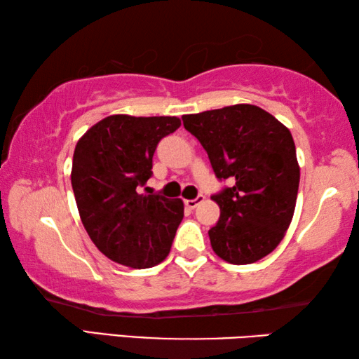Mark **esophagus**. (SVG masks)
<instances>
[{
	"mask_svg": "<svg viewBox=\"0 0 359 359\" xmlns=\"http://www.w3.org/2000/svg\"><path fill=\"white\" fill-rule=\"evenodd\" d=\"M203 201H204V196H203V194H199V196L194 198V199H185V205H187V209L193 210L199 203H203Z\"/></svg>",
	"mask_w": 359,
	"mask_h": 359,
	"instance_id": "1",
	"label": "esophagus"
}]
</instances>
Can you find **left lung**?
Returning a JSON list of instances; mask_svg holds the SVG:
<instances>
[{"label":"left lung","instance_id":"left-lung-1","mask_svg":"<svg viewBox=\"0 0 359 359\" xmlns=\"http://www.w3.org/2000/svg\"><path fill=\"white\" fill-rule=\"evenodd\" d=\"M208 151L218 179L233 187L214 194L220 218L210 245L231 264H252L274 252L293 220L299 165L290 130L253 104L182 117Z\"/></svg>","mask_w":359,"mask_h":359}]
</instances>
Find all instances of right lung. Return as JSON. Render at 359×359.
Wrapping results in <instances>:
<instances>
[{"mask_svg": "<svg viewBox=\"0 0 359 359\" xmlns=\"http://www.w3.org/2000/svg\"><path fill=\"white\" fill-rule=\"evenodd\" d=\"M180 126L177 117L117 114L100 120L79 139L71 184L83 228L115 263L145 269L165 261L184 201L141 194L151 175L158 142Z\"/></svg>", "mask_w": 359, "mask_h": 359, "instance_id": "1", "label": "right lung"}]
</instances>
